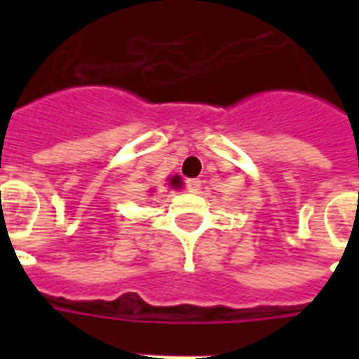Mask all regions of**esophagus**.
<instances>
[{"label":"esophagus","instance_id":"34e87169","mask_svg":"<svg viewBox=\"0 0 359 359\" xmlns=\"http://www.w3.org/2000/svg\"><path fill=\"white\" fill-rule=\"evenodd\" d=\"M186 186H188V190H190L191 194H197V191L201 190V180L199 179L186 180Z\"/></svg>","mask_w":359,"mask_h":359}]
</instances>
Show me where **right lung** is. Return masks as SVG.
<instances>
[{
    "label": "right lung",
    "instance_id": "1",
    "mask_svg": "<svg viewBox=\"0 0 359 359\" xmlns=\"http://www.w3.org/2000/svg\"><path fill=\"white\" fill-rule=\"evenodd\" d=\"M169 186H173V188H182V179H180L179 175H175V177H169Z\"/></svg>",
    "mask_w": 359,
    "mask_h": 359
}]
</instances>
